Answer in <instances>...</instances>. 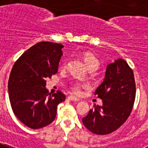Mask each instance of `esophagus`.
<instances>
[{"label": "esophagus", "mask_w": 148, "mask_h": 148, "mask_svg": "<svg viewBox=\"0 0 148 148\" xmlns=\"http://www.w3.org/2000/svg\"><path fill=\"white\" fill-rule=\"evenodd\" d=\"M68 99L70 100V101H74V102H78V101H79V99H77V98H75V97L74 96H72V95H70V96L68 97Z\"/></svg>", "instance_id": "esophagus-1"}]
</instances>
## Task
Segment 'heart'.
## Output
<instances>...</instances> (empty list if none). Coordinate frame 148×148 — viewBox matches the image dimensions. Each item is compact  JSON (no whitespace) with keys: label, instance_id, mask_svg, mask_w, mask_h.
I'll return each instance as SVG.
<instances>
[{"label":"heart","instance_id":"1","mask_svg":"<svg viewBox=\"0 0 148 148\" xmlns=\"http://www.w3.org/2000/svg\"><path fill=\"white\" fill-rule=\"evenodd\" d=\"M84 61L85 63L87 64V66L88 67L89 69H93V70H97L99 69V66H100V63L99 61L98 60V58L94 56L92 53H86L84 55ZM69 65V60H64V61L61 63V69H65L68 68ZM84 87V85L81 84L79 83H73V84L70 86V89L73 91V93L75 95H79V94L81 93V90L83 87Z\"/></svg>","mask_w":148,"mask_h":148}]
</instances>
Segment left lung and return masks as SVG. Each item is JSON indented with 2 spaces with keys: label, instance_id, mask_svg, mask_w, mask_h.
I'll return each mask as SVG.
<instances>
[{
  "label": "left lung",
  "instance_id": "1",
  "mask_svg": "<svg viewBox=\"0 0 148 148\" xmlns=\"http://www.w3.org/2000/svg\"><path fill=\"white\" fill-rule=\"evenodd\" d=\"M95 95L102 99V106L95 105L82 121L95 134H110L128 119L136 98L134 74L125 60L120 58L108 64Z\"/></svg>",
  "mask_w": 148,
  "mask_h": 148
}]
</instances>
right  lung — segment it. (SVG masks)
Returning a JSON list of instances; mask_svg holds the SVG:
<instances>
[{"mask_svg":"<svg viewBox=\"0 0 148 148\" xmlns=\"http://www.w3.org/2000/svg\"><path fill=\"white\" fill-rule=\"evenodd\" d=\"M63 46L40 42L23 53L11 71L8 88L16 117L33 129L43 128L54 121L57 107L65 100L61 91L48 93L46 79L58 73Z\"/></svg>","mask_w":148,"mask_h":148,"instance_id":"add662e5","label":"right lung"}]
</instances>
